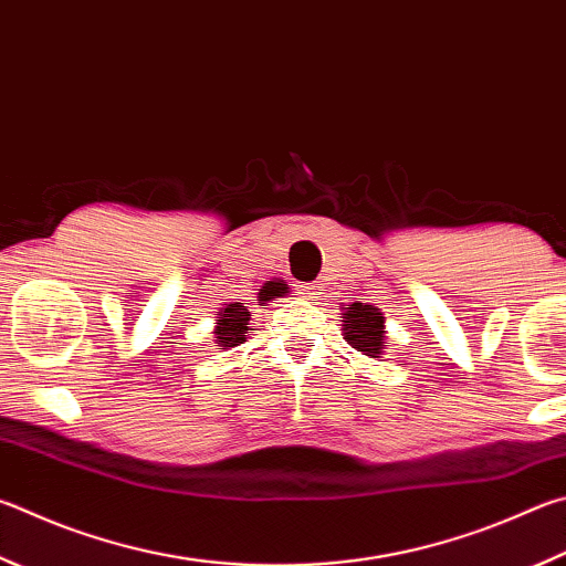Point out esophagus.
I'll return each instance as SVG.
<instances>
[{
  "instance_id": "esophagus-1",
  "label": "esophagus",
  "mask_w": 566,
  "mask_h": 566,
  "mask_svg": "<svg viewBox=\"0 0 566 566\" xmlns=\"http://www.w3.org/2000/svg\"><path fill=\"white\" fill-rule=\"evenodd\" d=\"M300 286V294L310 296V300H316V294H322V286H318L316 282H310V284H296Z\"/></svg>"
}]
</instances>
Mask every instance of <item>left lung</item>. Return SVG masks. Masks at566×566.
Returning <instances> with one entry per match:
<instances>
[{
	"label": "left lung",
	"mask_w": 566,
	"mask_h": 566,
	"mask_svg": "<svg viewBox=\"0 0 566 566\" xmlns=\"http://www.w3.org/2000/svg\"><path fill=\"white\" fill-rule=\"evenodd\" d=\"M342 332L356 352L381 361L386 348V316L371 304H346L342 314Z\"/></svg>",
	"instance_id": "8db88e82"
}]
</instances>
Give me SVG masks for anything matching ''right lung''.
I'll list each match as a JSON object with an SVG mask.
<instances>
[{
	"mask_svg": "<svg viewBox=\"0 0 566 566\" xmlns=\"http://www.w3.org/2000/svg\"><path fill=\"white\" fill-rule=\"evenodd\" d=\"M214 344L222 348H234L240 346L244 338L250 334V312L248 306H242L240 302H230L224 304L218 312V318H214Z\"/></svg>",
	"mask_w": 566,
	"mask_h": 566,
	"instance_id": "add662e5",
	"label": "right lung"
}]
</instances>
